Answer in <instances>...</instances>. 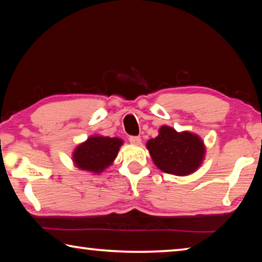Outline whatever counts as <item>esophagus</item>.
<instances>
[{"instance_id":"1","label":"esophagus","mask_w":262,"mask_h":262,"mask_svg":"<svg viewBox=\"0 0 262 262\" xmlns=\"http://www.w3.org/2000/svg\"><path fill=\"white\" fill-rule=\"evenodd\" d=\"M129 142L133 144H140L141 143V138L140 136H129Z\"/></svg>"}]
</instances>
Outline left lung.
<instances>
[{
	"label": "left lung",
	"instance_id": "left-lung-1",
	"mask_svg": "<svg viewBox=\"0 0 262 262\" xmlns=\"http://www.w3.org/2000/svg\"><path fill=\"white\" fill-rule=\"evenodd\" d=\"M151 159L165 173L188 175L201 165L204 142L192 133H178L170 127L160 128V134L147 142Z\"/></svg>",
	"mask_w": 262,
	"mask_h": 262
}]
</instances>
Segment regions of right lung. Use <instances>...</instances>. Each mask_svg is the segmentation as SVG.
<instances>
[{"label": "right lung", "instance_id": "right-lung-1", "mask_svg": "<svg viewBox=\"0 0 262 262\" xmlns=\"http://www.w3.org/2000/svg\"><path fill=\"white\" fill-rule=\"evenodd\" d=\"M122 141L108 136H92L74 151L73 160L79 168L100 173L114 161Z\"/></svg>", "mask_w": 262, "mask_h": 262}]
</instances>
